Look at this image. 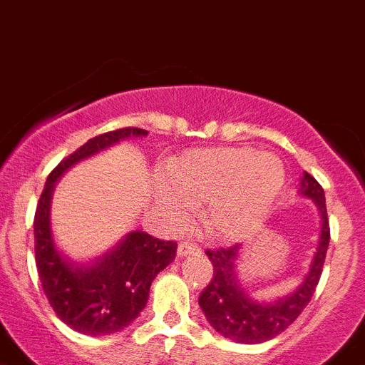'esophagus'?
Here are the masks:
<instances>
[{
	"instance_id": "34e87169",
	"label": "esophagus",
	"mask_w": 365,
	"mask_h": 365,
	"mask_svg": "<svg viewBox=\"0 0 365 365\" xmlns=\"http://www.w3.org/2000/svg\"><path fill=\"white\" fill-rule=\"evenodd\" d=\"M198 252H200V247L196 244H192V242H182V244L178 245L180 258H183V256L187 255H198Z\"/></svg>"
}]
</instances>
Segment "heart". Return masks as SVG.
<instances>
[{
	"label": "heart",
	"instance_id": "b5f03b06",
	"mask_svg": "<svg viewBox=\"0 0 365 365\" xmlns=\"http://www.w3.org/2000/svg\"><path fill=\"white\" fill-rule=\"evenodd\" d=\"M162 207L173 223H185L190 207L203 209V225L211 236L236 240L262 222L285 180L274 154L247 147L200 149L167 167Z\"/></svg>",
	"mask_w": 365,
	"mask_h": 365
}]
</instances>
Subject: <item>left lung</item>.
Returning <instances> with one entry per match:
<instances>
[{
  "instance_id": "obj_1",
  "label": "left lung",
  "mask_w": 365,
  "mask_h": 365,
  "mask_svg": "<svg viewBox=\"0 0 365 365\" xmlns=\"http://www.w3.org/2000/svg\"><path fill=\"white\" fill-rule=\"evenodd\" d=\"M300 195L317 203L322 218V229L309 272L294 293L269 302V304L252 300L238 280L236 262L240 256V245L236 244L231 247H216L205 251L215 269H212L211 282L200 294L198 304L212 329L232 342L260 344L271 340L287 329L313 298L322 269H324V262H326L331 231L324 189L309 173H304L302 176Z\"/></svg>"
}]
</instances>
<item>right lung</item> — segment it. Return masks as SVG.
<instances>
[{
  "label": "right lung",
  "instance_id": "add662e5",
  "mask_svg": "<svg viewBox=\"0 0 365 365\" xmlns=\"http://www.w3.org/2000/svg\"><path fill=\"white\" fill-rule=\"evenodd\" d=\"M130 136H147V130L125 127L91 138L48 175L36 207V267L45 297L71 329L91 336L118 333L136 320L147 304L150 284L175 260L178 247L176 242L134 231L93 265L72 264L56 247L51 231V198L56 180L80 160Z\"/></svg>",
  "mask_w": 365,
  "mask_h": 365
}]
</instances>
